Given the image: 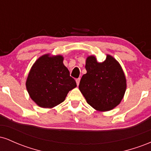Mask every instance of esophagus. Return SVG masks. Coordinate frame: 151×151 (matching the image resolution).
<instances>
[{
    "label": "esophagus",
    "mask_w": 151,
    "mask_h": 151,
    "mask_svg": "<svg viewBox=\"0 0 151 151\" xmlns=\"http://www.w3.org/2000/svg\"><path fill=\"white\" fill-rule=\"evenodd\" d=\"M79 81H80V78H78V79H76V82H77V86L79 84Z\"/></svg>",
    "instance_id": "obj_1"
}]
</instances>
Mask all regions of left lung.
Masks as SVG:
<instances>
[{
  "label": "left lung",
  "instance_id": "left-lung-1",
  "mask_svg": "<svg viewBox=\"0 0 151 151\" xmlns=\"http://www.w3.org/2000/svg\"><path fill=\"white\" fill-rule=\"evenodd\" d=\"M79 89L86 101L96 110L106 111L119 104L126 88L125 75L120 65L110 55L98 62L95 57L86 59Z\"/></svg>",
  "mask_w": 151,
  "mask_h": 151
}]
</instances>
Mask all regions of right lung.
Returning <instances> with one entry per match:
<instances>
[{
	"instance_id": "1",
	"label": "right lung",
	"mask_w": 151,
	"mask_h": 151,
	"mask_svg": "<svg viewBox=\"0 0 151 151\" xmlns=\"http://www.w3.org/2000/svg\"><path fill=\"white\" fill-rule=\"evenodd\" d=\"M77 83L64 65L60 55H43L35 62L29 73L26 87L31 99L42 108H52L65 101Z\"/></svg>"
}]
</instances>
